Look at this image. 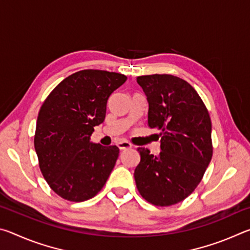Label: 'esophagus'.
<instances>
[{
	"label": "esophagus",
	"instance_id": "34e87169",
	"mask_svg": "<svg viewBox=\"0 0 250 250\" xmlns=\"http://www.w3.org/2000/svg\"><path fill=\"white\" fill-rule=\"evenodd\" d=\"M118 147H119L120 150H126V149H130L131 146V143H129L128 141H121V142H119L118 143Z\"/></svg>",
	"mask_w": 250,
	"mask_h": 250
}]
</instances>
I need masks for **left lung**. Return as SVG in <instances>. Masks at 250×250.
<instances>
[{
    "label": "left lung",
    "instance_id": "8db88e82",
    "mask_svg": "<svg viewBox=\"0 0 250 250\" xmlns=\"http://www.w3.org/2000/svg\"><path fill=\"white\" fill-rule=\"evenodd\" d=\"M137 82L149 103L147 125L162 132L158 156L138 147L135 184L151 204L174 205L196 188L211 160L209 113L196 90L176 76H139Z\"/></svg>",
    "mask_w": 250,
    "mask_h": 250
}]
</instances>
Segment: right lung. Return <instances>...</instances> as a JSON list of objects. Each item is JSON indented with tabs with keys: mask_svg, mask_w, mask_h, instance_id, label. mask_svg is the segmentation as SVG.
I'll use <instances>...</instances> for the list:
<instances>
[{
	"mask_svg": "<svg viewBox=\"0 0 250 250\" xmlns=\"http://www.w3.org/2000/svg\"><path fill=\"white\" fill-rule=\"evenodd\" d=\"M125 80L118 73L80 70L59 83L42 104L34 146L44 179L67 201L94 197L115 167L118 146L92 143L90 135L104 120L110 95Z\"/></svg>",
	"mask_w": 250,
	"mask_h": 250,
	"instance_id": "obj_1",
	"label": "right lung"
}]
</instances>
